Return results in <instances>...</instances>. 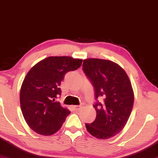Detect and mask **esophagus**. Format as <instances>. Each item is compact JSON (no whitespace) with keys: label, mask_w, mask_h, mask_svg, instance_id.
<instances>
[{"label":"esophagus","mask_w":158,"mask_h":158,"mask_svg":"<svg viewBox=\"0 0 158 158\" xmlns=\"http://www.w3.org/2000/svg\"><path fill=\"white\" fill-rule=\"evenodd\" d=\"M83 107V104H81V105H79V106H74L73 108H74V109H75V110L78 111V110H80V109H82Z\"/></svg>","instance_id":"obj_1"}]
</instances>
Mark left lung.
<instances>
[{"label":"left lung","mask_w":158,"mask_h":158,"mask_svg":"<svg viewBox=\"0 0 158 158\" xmlns=\"http://www.w3.org/2000/svg\"><path fill=\"white\" fill-rule=\"evenodd\" d=\"M83 70L94 87L97 113L92 123H86L87 131L98 139L112 138L123 129L132 110L134 93L129 77L119 65L102 59L83 60Z\"/></svg>","instance_id":"obj_1"}]
</instances>
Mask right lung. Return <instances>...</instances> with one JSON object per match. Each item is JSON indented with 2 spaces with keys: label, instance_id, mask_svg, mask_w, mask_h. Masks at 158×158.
Here are the masks:
<instances>
[{
  "label": "right lung",
  "instance_id": "right-lung-1",
  "mask_svg": "<svg viewBox=\"0 0 158 158\" xmlns=\"http://www.w3.org/2000/svg\"><path fill=\"white\" fill-rule=\"evenodd\" d=\"M83 60L71 57H49L29 70L22 83L20 108L28 126L41 135L57 132L70 114L57 98L61 95L60 87L65 74L75 71Z\"/></svg>",
  "mask_w": 158,
  "mask_h": 158
}]
</instances>
